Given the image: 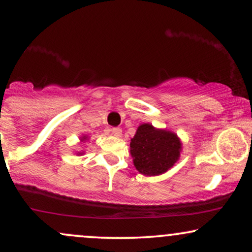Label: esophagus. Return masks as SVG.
Here are the masks:
<instances>
[{
	"mask_svg": "<svg viewBox=\"0 0 252 252\" xmlns=\"http://www.w3.org/2000/svg\"><path fill=\"white\" fill-rule=\"evenodd\" d=\"M111 132H112V134L115 136H120V135H122V129H120L119 127H113V128L111 129Z\"/></svg>",
	"mask_w": 252,
	"mask_h": 252,
	"instance_id": "esophagus-1",
	"label": "esophagus"
}]
</instances>
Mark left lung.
I'll return each instance as SVG.
<instances>
[{"label": "left lung", "instance_id": "1", "mask_svg": "<svg viewBox=\"0 0 252 252\" xmlns=\"http://www.w3.org/2000/svg\"><path fill=\"white\" fill-rule=\"evenodd\" d=\"M181 142L174 133L142 124L130 140V154L136 170L144 175H159L179 159Z\"/></svg>", "mask_w": 252, "mask_h": 252}]
</instances>
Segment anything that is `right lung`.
<instances>
[{
    "label": "right lung",
    "instance_id": "obj_1",
    "mask_svg": "<svg viewBox=\"0 0 252 252\" xmlns=\"http://www.w3.org/2000/svg\"><path fill=\"white\" fill-rule=\"evenodd\" d=\"M85 139H86V137H84V139H81V140H82V141H84V140H85Z\"/></svg>",
    "mask_w": 252,
    "mask_h": 252
}]
</instances>
